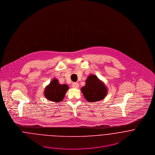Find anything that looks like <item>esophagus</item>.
<instances>
[{
    "mask_svg": "<svg viewBox=\"0 0 155 155\" xmlns=\"http://www.w3.org/2000/svg\"><path fill=\"white\" fill-rule=\"evenodd\" d=\"M71 87L74 88H78L79 87V84L76 82H73L71 85Z\"/></svg>",
    "mask_w": 155,
    "mask_h": 155,
    "instance_id": "obj_1",
    "label": "esophagus"
}]
</instances>
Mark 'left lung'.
Returning <instances> with one entry per match:
<instances>
[{"instance_id":"obj_1","label":"left lung","mask_w":155,"mask_h":155,"mask_svg":"<svg viewBox=\"0 0 155 155\" xmlns=\"http://www.w3.org/2000/svg\"><path fill=\"white\" fill-rule=\"evenodd\" d=\"M85 98L89 102H95L103 99L107 89L104 84L95 75H90L86 80V84L81 88Z\"/></svg>"}]
</instances>
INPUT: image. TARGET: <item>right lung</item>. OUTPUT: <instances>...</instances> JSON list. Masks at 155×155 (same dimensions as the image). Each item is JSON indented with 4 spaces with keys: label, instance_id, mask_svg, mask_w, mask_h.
Here are the masks:
<instances>
[{
    "label": "right lung",
    "instance_id": "obj_1",
    "mask_svg": "<svg viewBox=\"0 0 155 155\" xmlns=\"http://www.w3.org/2000/svg\"><path fill=\"white\" fill-rule=\"evenodd\" d=\"M68 87L66 85H61L58 81L54 79L48 85L44 91L45 96L48 100L54 102H59L63 100Z\"/></svg>",
    "mask_w": 155,
    "mask_h": 155
}]
</instances>
